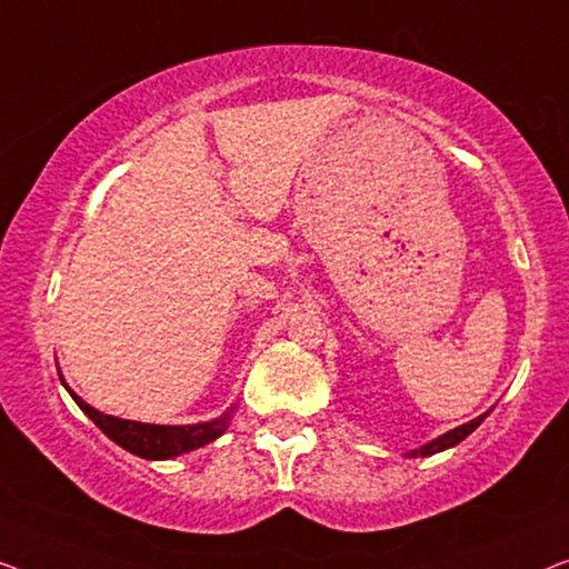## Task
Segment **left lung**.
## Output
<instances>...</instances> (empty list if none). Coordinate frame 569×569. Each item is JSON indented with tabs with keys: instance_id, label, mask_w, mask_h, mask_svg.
<instances>
[{
	"instance_id": "left-lung-1",
	"label": "left lung",
	"mask_w": 569,
	"mask_h": 569,
	"mask_svg": "<svg viewBox=\"0 0 569 569\" xmlns=\"http://www.w3.org/2000/svg\"><path fill=\"white\" fill-rule=\"evenodd\" d=\"M485 418H487V412L479 415V418H475V420L463 422V426H459V428L448 430V433H443V436L433 438V441L426 443V446L415 448V451H407V456H410V459H418V456H433V453H438V451H446V448L461 443L463 438H467L469 433H475V430L479 428V422H482Z\"/></svg>"
}]
</instances>
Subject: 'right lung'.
<instances>
[{"instance_id": "add662e5", "label": "right lung", "mask_w": 569, "mask_h": 569, "mask_svg": "<svg viewBox=\"0 0 569 569\" xmlns=\"http://www.w3.org/2000/svg\"><path fill=\"white\" fill-rule=\"evenodd\" d=\"M61 383L67 387V381L63 379ZM67 391L79 405V410H82L87 418H90L94 426L110 438V441H116L133 456H141V459H151V461L174 459V456L196 451V448L216 441V438L223 436V430L229 428L231 410H234V407H229L221 418L208 420V422H196V426H151V422L113 418V415L94 410V407L87 405L82 397H77L69 387Z\"/></svg>"}]
</instances>
